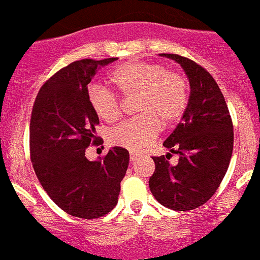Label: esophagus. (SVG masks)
Returning <instances> with one entry per match:
<instances>
[{"label":"esophagus","instance_id":"obj_1","mask_svg":"<svg viewBox=\"0 0 260 260\" xmlns=\"http://www.w3.org/2000/svg\"><path fill=\"white\" fill-rule=\"evenodd\" d=\"M140 156H142V154L138 153V152H130V159H132V161H137V159L140 158Z\"/></svg>","mask_w":260,"mask_h":260}]
</instances>
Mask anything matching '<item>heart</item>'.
<instances>
[{
    "label": "heart",
    "instance_id": "heart-1",
    "mask_svg": "<svg viewBox=\"0 0 260 260\" xmlns=\"http://www.w3.org/2000/svg\"><path fill=\"white\" fill-rule=\"evenodd\" d=\"M109 80L122 94L139 92L137 111L140 116L123 121L109 133L113 146L140 152L159 134L161 122L169 126L180 120L188 106L187 81L162 64L128 60L116 67ZM87 101L98 117L112 123L121 116L120 98L106 86L94 83Z\"/></svg>",
    "mask_w": 260,
    "mask_h": 260
}]
</instances>
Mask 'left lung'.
<instances>
[{
	"label": "left lung",
	"mask_w": 260,
	"mask_h": 260,
	"mask_svg": "<svg viewBox=\"0 0 260 260\" xmlns=\"http://www.w3.org/2000/svg\"><path fill=\"white\" fill-rule=\"evenodd\" d=\"M179 63L189 80L190 95L183 118L164 146L179 154L177 165L168 156L152 157L154 173L149 189L165 208L197 209L222 183L233 151V123L227 103L213 76L204 67L178 54H161Z\"/></svg>",
	"instance_id": "1"
}]
</instances>
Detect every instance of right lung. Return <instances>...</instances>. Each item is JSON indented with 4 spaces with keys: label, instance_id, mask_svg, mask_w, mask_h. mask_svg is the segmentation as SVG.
I'll return each instance as SVG.
<instances>
[{
    "label": "right lung",
    "instance_id": "1",
    "mask_svg": "<svg viewBox=\"0 0 260 260\" xmlns=\"http://www.w3.org/2000/svg\"><path fill=\"white\" fill-rule=\"evenodd\" d=\"M116 58L82 59L52 75L38 91L30 114L29 152L42 188L61 210L95 219L117 205L128 152L113 147L89 161L87 147L102 144L95 135L99 118L87 101V85L99 67Z\"/></svg>",
    "mask_w": 260,
    "mask_h": 260
}]
</instances>
